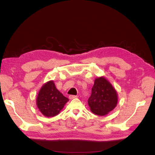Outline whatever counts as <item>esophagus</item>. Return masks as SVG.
I'll return each mask as SVG.
<instances>
[{
    "label": "esophagus",
    "mask_w": 155,
    "mask_h": 155,
    "mask_svg": "<svg viewBox=\"0 0 155 155\" xmlns=\"http://www.w3.org/2000/svg\"><path fill=\"white\" fill-rule=\"evenodd\" d=\"M77 97H78L76 96V95H70V96H69V98H70V99H73V98H76Z\"/></svg>",
    "instance_id": "34e87169"
}]
</instances>
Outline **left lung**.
I'll list each match as a JSON object with an SVG mask.
<instances>
[{
    "label": "left lung",
    "mask_w": 155,
    "mask_h": 155,
    "mask_svg": "<svg viewBox=\"0 0 155 155\" xmlns=\"http://www.w3.org/2000/svg\"><path fill=\"white\" fill-rule=\"evenodd\" d=\"M118 98L116 89L107 78L102 76L95 78L88 103L92 113L104 116L117 107Z\"/></svg>",
    "instance_id": "left-lung-1"
}]
</instances>
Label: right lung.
Wrapping results in <instances>:
<instances>
[{"instance_id":"obj_1","label":"right lung","mask_w":155,"mask_h":155,"mask_svg":"<svg viewBox=\"0 0 155 155\" xmlns=\"http://www.w3.org/2000/svg\"><path fill=\"white\" fill-rule=\"evenodd\" d=\"M68 101L56 88L54 81L51 80L41 87L36 103L42 114L47 117H53L61 113Z\"/></svg>"}]
</instances>
